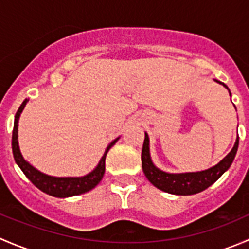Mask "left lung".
I'll return each mask as SVG.
<instances>
[{"label": "left lung", "instance_id": "8db88e82", "mask_svg": "<svg viewBox=\"0 0 249 249\" xmlns=\"http://www.w3.org/2000/svg\"><path fill=\"white\" fill-rule=\"evenodd\" d=\"M214 82L219 83L223 87L229 88L224 84V83L219 82V80L214 79ZM229 94L231 96V92L229 90ZM236 108V107H235ZM238 148V136L235 141L232 149L230 150L229 154L225 158H223L217 165L210 167L207 170L197 172H183V173H170L165 172L162 170L158 169L153 162L152 157H150V149H149V136L147 132H144V142H143L142 148V169L143 173L145 175L147 179L152 183L154 187L158 189L162 190L165 193L173 195H193L196 193L202 192V190L207 189L210 185H212L220 176L225 171L229 170L231 166L233 159H235L236 152Z\"/></svg>", "mask_w": 249, "mask_h": 249}]
</instances>
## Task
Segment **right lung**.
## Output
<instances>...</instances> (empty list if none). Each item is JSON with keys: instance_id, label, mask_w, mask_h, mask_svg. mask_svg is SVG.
<instances>
[{"instance_id": "obj_1", "label": "right lung", "mask_w": 249, "mask_h": 249, "mask_svg": "<svg viewBox=\"0 0 249 249\" xmlns=\"http://www.w3.org/2000/svg\"><path fill=\"white\" fill-rule=\"evenodd\" d=\"M29 100H25L21 104V106L18 109L16 118H14V127H13V135H12V149H13V157L16 160L17 165L20 167L24 175L38 188L43 193L48 195H52L55 197H70L74 196V195L84 194V193L89 192V190L94 189L100 180L102 179L105 175V170H106V165H105V160H106V155L108 150L113 145L115 144L119 137L113 140L112 142L107 145L106 150H105L104 155L100 159L97 166L89 172L88 175L82 176V177H55V176H49L46 173L38 171L36 167L32 166L29 161L24 159L21 152L19 148V142H18V125H19V118L21 114L22 109L26 106Z\"/></svg>"}]
</instances>
